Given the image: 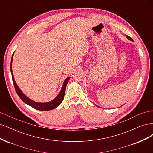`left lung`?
<instances>
[{
  "instance_id": "left-lung-1",
  "label": "left lung",
  "mask_w": 153,
  "mask_h": 153,
  "mask_svg": "<svg viewBox=\"0 0 153 153\" xmlns=\"http://www.w3.org/2000/svg\"><path fill=\"white\" fill-rule=\"evenodd\" d=\"M127 37V38L128 39H129V40H131V41H133V39H132V38H130V37H129V36H126Z\"/></svg>"
}]
</instances>
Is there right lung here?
<instances>
[{
  "label": "right lung",
  "instance_id": "1",
  "mask_svg": "<svg viewBox=\"0 0 153 153\" xmlns=\"http://www.w3.org/2000/svg\"><path fill=\"white\" fill-rule=\"evenodd\" d=\"M13 54H14V53H13ZM13 56H12V58H11V71L12 79H13V82L14 84V86H15V91L16 92L17 94L18 95V96H19L20 98V99L23 101H24L25 103L32 106V108H34L36 110H42V111H47V110H53L56 107H57V106L62 103V101L64 99V94H65L66 85H67L68 82L69 80V78H70V77L67 78L66 79L64 80L61 92H59V94H58V96L55 99H53V100H52L51 101H49V102H47V103H37V102H35V101H32V100L29 99V98H27V97L24 93H23L22 91L19 89V87H18L15 80H14V76H13V72H12Z\"/></svg>",
  "mask_w": 153,
  "mask_h": 153
}]
</instances>
